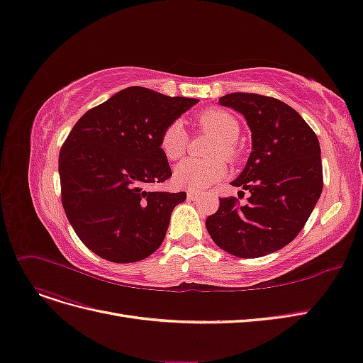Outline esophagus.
Returning a JSON list of instances; mask_svg holds the SVG:
<instances>
[{
	"label": "esophagus",
	"instance_id": "obj_1",
	"mask_svg": "<svg viewBox=\"0 0 363 363\" xmlns=\"http://www.w3.org/2000/svg\"><path fill=\"white\" fill-rule=\"evenodd\" d=\"M198 198H199L198 192H194V191L187 192V199H191V201H195V199H198Z\"/></svg>",
	"mask_w": 363,
	"mask_h": 363
}]
</instances>
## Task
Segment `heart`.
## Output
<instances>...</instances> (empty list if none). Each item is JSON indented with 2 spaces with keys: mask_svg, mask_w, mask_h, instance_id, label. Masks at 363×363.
<instances>
[{
  "mask_svg": "<svg viewBox=\"0 0 363 363\" xmlns=\"http://www.w3.org/2000/svg\"><path fill=\"white\" fill-rule=\"evenodd\" d=\"M203 130L213 135L216 141L208 150L210 159H186L174 168L172 180L179 187L189 191H203L227 176V164L220 157L233 160L237 156L234 141L239 138L240 123L227 111L210 109L198 117ZM187 148V133L183 123L176 120L162 132L160 150L168 160L180 159Z\"/></svg>",
  "mask_w": 363,
  "mask_h": 363,
  "instance_id": "1",
  "label": "heart"
}]
</instances>
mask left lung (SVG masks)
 Instances as JSON below:
<instances>
[{"instance_id": "8db88e82", "label": "left lung", "mask_w": 363, "mask_h": 363, "mask_svg": "<svg viewBox=\"0 0 363 363\" xmlns=\"http://www.w3.org/2000/svg\"><path fill=\"white\" fill-rule=\"evenodd\" d=\"M219 105L240 112L251 129L252 152L231 182L251 196L246 206L233 196L219 198V208L207 218L206 227L228 254L264 257L294 240L318 201L320 143L301 114L278 99L231 93L222 96Z\"/></svg>"}]
</instances>
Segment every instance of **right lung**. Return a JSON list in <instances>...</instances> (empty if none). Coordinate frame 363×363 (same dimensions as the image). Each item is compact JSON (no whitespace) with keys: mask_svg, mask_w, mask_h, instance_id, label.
I'll return each instance as SVG.
<instances>
[{"mask_svg":"<svg viewBox=\"0 0 363 363\" xmlns=\"http://www.w3.org/2000/svg\"><path fill=\"white\" fill-rule=\"evenodd\" d=\"M198 99L129 86L78 120L62 144L58 172L67 219L82 243L112 262L152 255L186 192H148L171 177L160 136Z\"/></svg>","mask_w":363,"mask_h":363,"instance_id":"add662e5","label":"right lung"}]
</instances>
